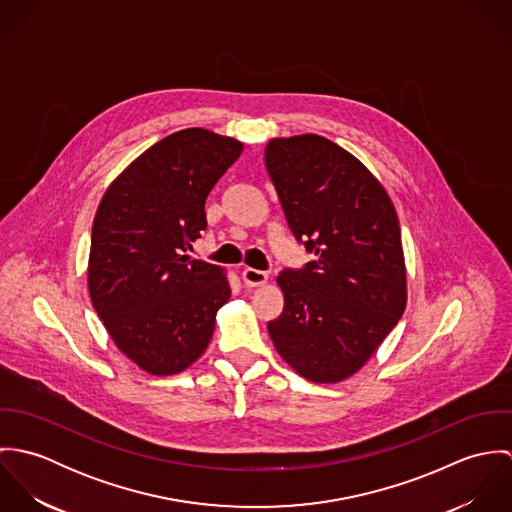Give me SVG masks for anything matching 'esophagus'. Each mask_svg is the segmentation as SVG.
I'll return each instance as SVG.
<instances>
[{"label":"esophagus","mask_w":512,"mask_h":512,"mask_svg":"<svg viewBox=\"0 0 512 512\" xmlns=\"http://www.w3.org/2000/svg\"><path fill=\"white\" fill-rule=\"evenodd\" d=\"M242 282H244L246 288H258V286H264L268 282V274L260 272V270H254V268H246L242 272Z\"/></svg>","instance_id":"34e87169"}]
</instances>
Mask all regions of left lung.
I'll use <instances>...</instances> for the list:
<instances>
[{
  "label": "left lung",
  "mask_w": 512,
  "mask_h": 512,
  "mask_svg": "<svg viewBox=\"0 0 512 512\" xmlns=\"http://www.w3.org/2000/svg\"><path fill=\"white\" fill-rule=\"evenodd\" d=\"M268 175L297 240L315 252L278 276L284 311L268 323L280 357L317 384L359 372L408 301L398 215L382 183L317 134L272 138Z\"/></svg>",
  "instance_id": "1"
}]
</instances>
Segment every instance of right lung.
Returning <instances> with one entry per match:
<instances>
[{
    "instance_id": "1",
    "label": "right lung",
    "mask_w": 512,
    "mask_h": 512,
    "mask_svg": "<svg viewBox=\"0 0 512 512\" xmlns=\"http://www.w3.org/2000/svg\"><path fill=\"white\" fill-rule=\"evenodd\" d=\"M242 149L205 128L175 132L138 155L96 209L90 301L118 351L147 374L183 372L215 333L228 274L187 250L207 228V195Z\"/></svg>"
}]
</instances>
